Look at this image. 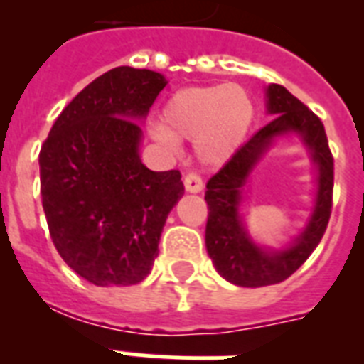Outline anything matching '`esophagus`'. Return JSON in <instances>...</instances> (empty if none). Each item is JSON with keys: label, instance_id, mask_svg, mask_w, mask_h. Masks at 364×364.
<instances>
[{"label": "esophagus", "instance_id": "34e87169", "mask_svg": "<svg viewBox=\"0 0 364 364\" xmlns=\"http://www.w3.org/2000/svg\"><path fill=\"white\" fill-rule=\"evenodd\" d=\"M183 183H185L187 193H200V191L204 188V181H202V177H200L198 173H193V171L185 176Z\"/></svg>", "mask_w": 364, "mask_h": 364}]
</instances>
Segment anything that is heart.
<instances>
[{"instance_id":"1","label":"heart","mask_w":364,"mask_h":364,"mask_svg":"<svg viewBox=\"0 0 364 364\" xmlns=\"http://www.w3.org/2000/svg\"><path fill=\"white\" fill-rule=\"evenodd\" d=\"M253 119V100L240 85L187 87L168 98L151 136L171 151L177 141H194L204 164L219 166L238 151Z\"/></svg>"}]
</instances>
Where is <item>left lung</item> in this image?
I'll return each mask as SVG.
<instances>
[{
    "instance_id": "left-lung-1",
    "label": "left lung",
    "mask_w": 364,
    "mask_h": 364,
    "mask_svg": "<svg viewBox=\"0 0 364 364\" xmlns=\"http://www.w3.org/2000/svg\"><path fill=\"white\" fill-rule=\"evenodd\" d=\"M266 98L268 113L274 119L243 143L205 185L210 210L205 225L208 255L217 272L240 287L274 285L294 274L321 242L333 210L334 159L321 119L282 85L266 88ZM289 131L303 137L318 164L316 205L309 227L293 246L282 252H266L255 246L242 228L239 217L241 187L271 141Z\"/></svg>"
}]
</instances>
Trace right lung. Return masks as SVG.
<instances>
[{"mask_svg": "<svg viewBox=\"0 0 364 364\" xmlns=\"http://www.w3.org/2000/svg\"><path fill=\"white\" fill-rule=\"evenodd\" d=\"M164 87L156 71H107L65 105L39 153L54 247L100 287L147 277L168 213L185 193L179 170L153 171L139 159L136 121Z\"/></svg>", "mask_w": 364, "mask_h": 364, "instance_id": "right-lung-1", "label": "right lung"}]
</instances>
